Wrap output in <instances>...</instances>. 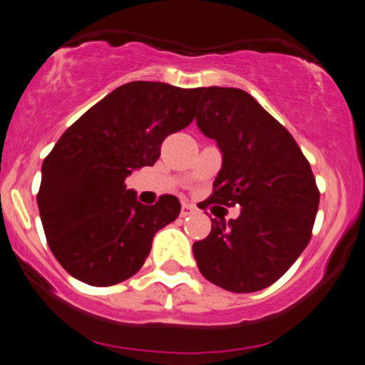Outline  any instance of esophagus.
Segmentation results:
<instances>
[{
  "instance_id": "esophagus-1",
  "label": "esophagus",
  "mask_w": 365,
  "mask_h": 365,
  "mask_svg": "<svg viewBox=\"0 0 365 365\" xmlns=\"http://www.w3.org/2000/svg\"><path fill=\"white\" fill-rule=\"evenodd\" d=\"M197 212V209L193 205H190V204H183L182 205V212H180V215L182 217H188V215H192V214H195Z\"/></svg>"
}]
</instances>
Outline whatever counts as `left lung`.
Returning <instances> with one entry per match:
<instances>
[{
	"label": "left lung",
	"mask_w": 365,
	"mask_h": 365,
	"mask_svg": "<svg viewBox=\"0 0 365 365\" xmlns=\"http://www.w3.org/2000/svg\"><path fill=\"white\" fill-rule=\"evenodd\" d=\"M198 101L197 126L222 153L205 204H237L241 214L212 220L193 256L210 283L232 293L259 292L310 241L320 202L315 177L288 129L246 91L200 87Z\"/></svg>",
	"instance_id": "8db88e82"
}]
</instances>
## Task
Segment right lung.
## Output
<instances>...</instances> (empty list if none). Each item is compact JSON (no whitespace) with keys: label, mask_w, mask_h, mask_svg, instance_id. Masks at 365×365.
Listing matches in <instances>:
<instances>
[{"label":"right lung","mask_w":365,"mask_h":365,"mask_svg":"<svg viewBox=\"0 0 365 365\" xmlns=\"http://www.w3.org/2000/svg\"><path fill=\"white\" fill-rule=\"evenodd\" d=\"M198 91L128 82L82 114L43 160L41 224L53 256L76 279L91 286L128 279L155 234L178 217L177 197L143 205L124 182L153 167L165 138L192 123Z\"/></svg>","instance_id":"1"}]
</instances>
